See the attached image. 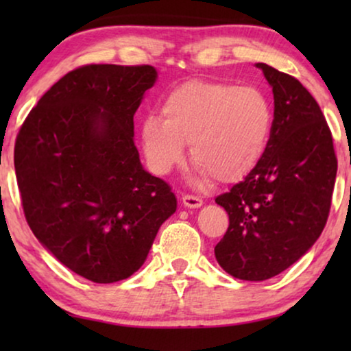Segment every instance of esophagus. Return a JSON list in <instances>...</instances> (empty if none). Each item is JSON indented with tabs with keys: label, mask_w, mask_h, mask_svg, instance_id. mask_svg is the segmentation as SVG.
Listing matches in <instances>:
<instances>
[{
	"label": "esophagus",
	"mask_w": 351,
	"mask_h": 351,
	"mask_svg": "<svg viewBox=\"0 0 351 351\" xmlns=\"http://www.w3.org/2000/svg\"><path fill=\"white\" fill-rule=\"evenodd\" d=\"M182 204L189 209H198L203 206V199L199 196H193V195H185L182 196Z\"/></svg>",
	"instance_id": "obj_1"
}]
</instances>
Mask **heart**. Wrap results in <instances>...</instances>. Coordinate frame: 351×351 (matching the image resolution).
Returning <instances> with one entry per match:
<instances>
[{
	"label": "heart",
	"instance_id": "obj_1",
	"mask_svg": "<svg viewBox=\"0 0 351 351\" xmlns=\"http://www.w3.org/2000/svg\"><path fill=\"white\" fill-rule=\"evenodd\" d=\"M161 117L148 114L141 142L148 166L165 176L185 158L201 179L233 184L246 177L265 153L273 108L256 86L191 80L177 86L161 102Z\"/></svg>",
	"mask_w": 351,
	"mask_h": 351
}]
</instances>
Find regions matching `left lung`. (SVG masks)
Wrapping results in <instances>:
<instances>
[{
  "label": "left lung",
  "mask_w": 351,
  "mask_h": 351,
  "mask_svg": "<svg viewBox=\"0 0 351 351\" xmlns=\"http://www.w3.org/2000/svg\"><path fill=\"white\" fill-rule=\"evenodd\" d=\"M256 66L275 100L270 138L243 182L215 198L230 219L215 258L244 281H265L305 256L328 220L337 174L332 136L313 95L299 80Z\"/></svg>",
  "instance_id": "8db88e82"
}]
</instances>
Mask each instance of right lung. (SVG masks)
Here are the masks:
<instances>
[{
	"instance_id": "add662e5",
	"label": "right lung",
	"mask_w": 351,
	"mask_h": 351,
	"mask_svg": "<svg viewBox=\"0 0 351 351\" xmlns=\"http://www.w3.org/2000/svg\"><path fill=\"white\" fill-rule=\"evenodd\" d=\"M156 78L152 65L70 71L38 100L14 148L33 234L100 285L136 273L177 209L171 186L143 169L134 145V114Z\"/></svg>"
}]
</instances>
